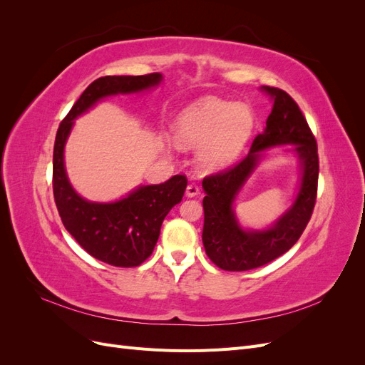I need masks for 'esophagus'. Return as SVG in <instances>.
<instances>
[{"label":"esophagus","mask_w":365,"mask_h":365,"mask_svg":"<svg viewBox=\"0 0 365 365\" xmlns=\"http://www.w3.org/2000/svg\"><path fill=\"white\" fill-rule=\"evenodd\" d=\"M196 195H200V189H197V185H195V184H189V185H187L185 196H187V197H195Z\"/></svg>","instance_id":"obj_1"}]
</instances>
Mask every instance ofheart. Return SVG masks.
<instances>
[{
  "mask_svg": "<svg viewBox=\"0 0 365 365\" xmlns=\"http://www.w3.org/2000/svg\"><path fill=\"white\" fill-rule=\"evenodd\" d=\"M254 114L245 103L201 97L176 115L172 125L175 145L195 149V164L204 173L222 170L233 163L252 132Z\"/></svg>",
  "mask_w": 365,
  "mask_h": 365,
  "instance_id": "1",
  "label": "heart"
}]
</instances>
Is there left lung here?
<instances>
[{
    "instance_id": "1",
    "label": "left lung",
    "mask_w": 365,
    "mask_h": 365,
    "mask_svg": "<svg viewBox=\"0 0 365 365\" xmlns=\"http://www.w3.org/2000/svg\"><path fill=\"white\" fill-rule=\"evenodd\" d=\"M260 91L272 102L267 128L254 138L250 153L237 165L202 181L204 248L210 260L225 271L259 268L289 251L300 239L315 205L318 152L307 121L288 93L274 86H260ZM274 147H282L284 155L297 160L301 168L297 193L293 204L268 227H244L235 215L234 202Z\"/></svg>"
}]
</instances>
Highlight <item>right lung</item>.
Masks as SVG:
<instances>
[{
    "label": "right lung",
    "mask_w": 365,
    "mask_h": 365,
    "mask_svg": "<svg viewBox=\"0 0 365 365\" xmlns=\"http://www.w3.org/2000/svg\"><path fill=\"white\" fill-rule=\"evenodd\" d=\"M161 73L105 76L94 81L59 125L53 152V193L63 227L88 254L113 267H138L155 248L164 217L180 204L187 180L175 175L161 184L138 185L120 200L90 201L74 190L65 168V145L76 120L108 97L140 94L157 88Z\"/></svg>",
    "instance_id": "1"
}]
</instances>
